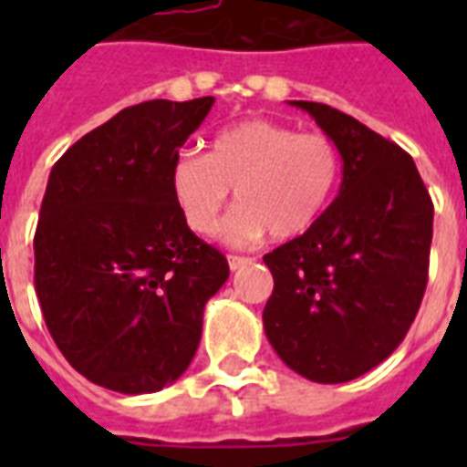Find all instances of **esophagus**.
<instances>
[{"label":"esophagus","mask_w":467,"mask_h":467,"mask_svg":"<svg viewBox=\"0 0 467 467\" xmlns=\"http://www.w3.org/2000/svg\"><path fill=\"white\" fill-rule=\"evenodd\" d=\"M227 264H230V269H233V271H240V269H244L247 264H252V259H249V256L230 254V256H227Z\"/></svg>","instance_id":"esophagus-1"}]
</instances>
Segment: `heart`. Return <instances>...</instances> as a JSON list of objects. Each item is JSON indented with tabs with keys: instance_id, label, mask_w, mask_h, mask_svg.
I'll list each match as a JSON object with an SVG mask.
<instances>
[{
	"instance_id": "b5f03b06",
	"label": "heart",
	"mask_w": 467,
	"mask_h": 467,
	"mask_svg": "<svg viewBox=\"0 0 467 467\" xmlns=\"http://www.w3.org/2000/svg\"><path fill=\"white\" fill-rule=\"evenodd\" d=\"M341 155L322 133L249 119L213 135L211 150H182L169 167V191L186 225L213 234L234 186L237 211L225 223L234 244L293 240L307 233L339 186Z\"/></svg>"
}]
</instances>
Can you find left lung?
I'll return each mask as SVG.
<instances>
[{"label": "left lung", "instance_id": "obj_1", "mask_svg": "<svg viewBox=\"0 0 467 467\" xmlns=\"http://www.w3.org/2000/svg\"><path fill=\"white\" fill-rule=\"evenodd\" d=\"M288 104L337 142L341 186L307 233L264 256L274 276L264 332L303 378L347 383L383 363L417 317L434 205L395 142L332 106Z\"/></svg>", "mask_w": 467, "mask_h": 467}]
</instances>
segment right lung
Listing matches in <instances>:
<instances>
[{"label": "right lung", "mask_w": 467, "mask_h": 467, "mask_svg": "<svg viewBox=\"0 0 467 467\" xmlns=\"http://www.w3.org/2000/svg\"><path fill=\"white\" fill-rule=\"evenodd\" d=\"M215 99H155L116 113L50 171L36 293L62 356L87 380L145 395L193 361L205 303L230 276L169 191V167Z\"/></svg>", "instance_id": "obj_1"}]
</instances>
